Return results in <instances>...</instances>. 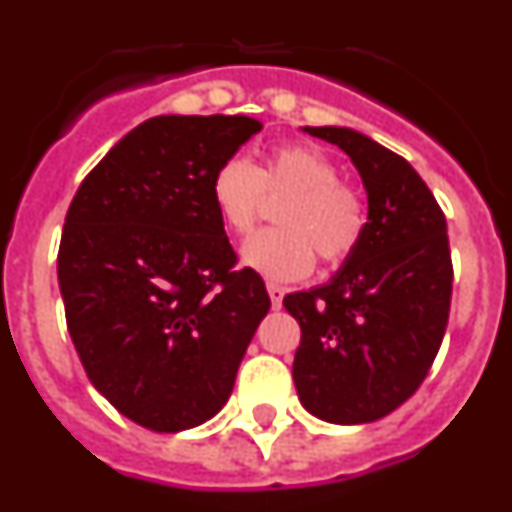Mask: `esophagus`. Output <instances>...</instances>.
Here are the masks:
<instances>
[{"instance_id": "1", "label": "esophagus", "mask_w": 512, "mask_h": 512, "mask_svg": "<svg viewBox=\"0 0 512 512\" xmlns=\"http://www.w3.org/2000/svg\"><path fill=\"white\" fill-rule=\"evenodd\" d=\"M266 289H269L271 305H274V307H282V300H284V287H279V284L269 282V284H266Z\"/></svg>"}]
</instances>
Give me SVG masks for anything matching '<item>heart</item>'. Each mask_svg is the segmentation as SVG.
<instances>
[{
  "instance_id": "b5f03b06",
  "label": "heart",
  "mask_w": 512,
  "mask_h": 512,
  "mask_svg": "<svg viewBox=\"0 0 512 512\" xmlns=\"http://www.w3.org/2000/svg\"><path fill=\"white\" fill-rule=\"evenodd\" d=\"M338 174L333 158L305 143L271 148L261 166L225 158L212 171L210 197L233 235L256 228L266 197H284L277 210L282 228L253 235L243 264L269 282H295L315 269L318 256L325 266L351 259L369 228V207L361 189Z\"/></svg>"
}]
</instances>
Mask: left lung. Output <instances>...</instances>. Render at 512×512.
<instances>
[{"label": "left lung", "mask_w": 512, "mask_h": 512, "mask_svg": "<svg viewBox=\"0 0 512 512\" xmlns=\"http://www.w3.org/2000/svg\"><path fill=\"white\" fill-rule=\"evenodd\" d=\"M346 151L364 179L369 228L323 287L284 297L300 323L292 377L320 420L372 423L415 395L449 325L446 217L418 171L348 128H305Z\"/></svg>", "instance_id": "1"}]
</instances>
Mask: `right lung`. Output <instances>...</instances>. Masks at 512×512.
I'll return each instance as SVG.
<instances>
[{
    "instance_id": "add662e5",
    "label": "right lung",
    "mask_w": 512,
    "mask_h": 512,
    "mask_svg": "<svg viewBox=\"0 0 512 512\" xmlns=\"http://www.w3.org/2000/svg\"><path fill=\"white\" fill-rule=\"evenodd\" d=\"M261 122L158 115L94 166L58 248L66 325L89 382L133 423L187 431L228 402L269 312L210 197L212 171Z\"/></svg>"
}]
</instances>
